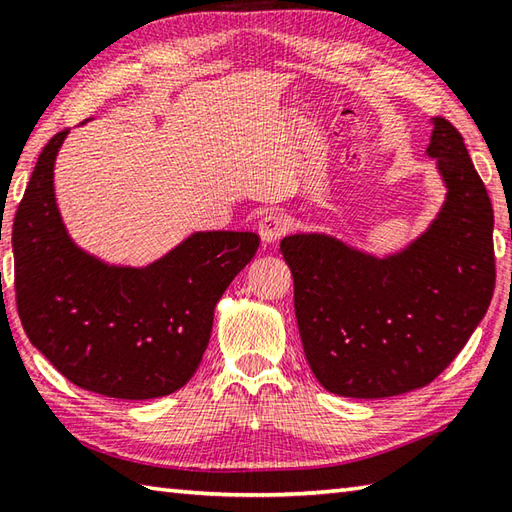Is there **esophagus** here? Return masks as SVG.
Segmentation results:
<instances>
[{
  "label": "esophagus",
  "mask_w": 512,
  "mask_h": 512,
  "mask_svg": "<svg viewBox=\"0 0 512 512\" xmlns=\"http://www.w3.org/2000/svg\"><path fill=\"white\" fill-rule=\"evenodd\" d=\"M288 228V219L277 213V210H270L262 219H259L257 230H259V237H262L264 244H275L279 237L286 233Z\"/></svg>",
  "instance_id": "34e87169"
}]
</instances>
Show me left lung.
<instances>
[{
	"instance_id": "1",
	"label": "left lung",
	"mask_w": 512,
	"mask_h": 512,
	"mask_svg": "<svg viewBox=\"0 0 512 512\" xmlns=\"http://www.w3.org/2000/svg\"><path fill=\"white\" fill-rule=\"evenodd\" d=\"M426 155L446 202L404 250L379 259L319 233L288 235L279 246L310 370L335 395L379 399L430 384L493 299V206L448 119H433Z\"/></svg>"
}]
</instances>
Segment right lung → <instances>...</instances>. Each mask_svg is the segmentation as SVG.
Returning a JSON list of instances; mask_svg holds the SVG:
<instances>
[{"instance_id":"right-lung-1","label":"right lung","mask_w":512,"mask_h":512,"mask_svg":"<svg viewBox=\"0 0 512 512\" xmlns=\"http://www.w3.org/2000/svg\"><path fill=\"white\" fill-rule=\"evenodd\" d=\"M68 130L44 146L13 222L22 326L68 382L117 399L182 388L202 362L219 297L259 246L257 233H193L144 268L110 266L70 239L53 170Z\"/></svg>"}]
</instances>
